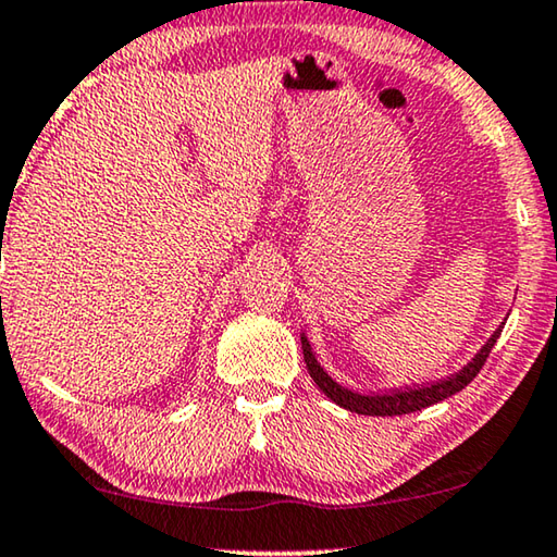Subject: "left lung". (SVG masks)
<instances>
[{
    "instance_id": "obj_1",
    "label": "left lung",
    "mask_w": 557,
    "mask_h": 557,
    "mask_svg": "<svg viewBox=\"0 0 557 557\" xmlns=\"http://www.w3.org/2000/svg\"><path fill=\"white\" fill-rule=\"evenodd\" d=\"M503 327H497L491 339L480 347V352L472 358L468 364L460 372H455L453 377L447 380H440V383L433 385H422V387H405V389H393V393H383V395H360V393H352V389H347L343 385H337L335 380H332L325 370L320 368L318 358L312 355V347L307 343V337L302 335V355H305V364L307 370H310V377L314 380V385H318L322 393H325L332 403H337L339 408L350 410V412H358V414H377V418H393V414H408L414 410H422V408H430V405H435L440 400H445V397H450L455 393H460L465 385L472 383V377L478 375L480 368H483L487 355L497 343V337H500Z\"/></svg>"
}]
</instances>
